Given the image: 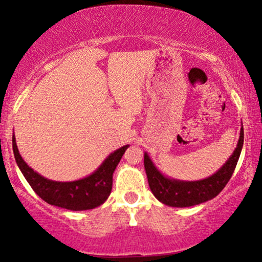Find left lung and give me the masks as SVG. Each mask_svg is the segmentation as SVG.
<instances>
[{
	"instance_id": "1",
	"label": "left lung",
	"mask_w": 262,
	"mask_h": 262,
	"mask_svg": "<svg viewBox=\"0 0 262 262\" xmlns=\"http://www.w3.org/2000/svg\"><path fill=\"white\" fill-rule=\"evenodd\" d=\"M243 146V126L239 131L237 145L223 166L206 179L194 181L178 180L164 175L144 152V168L149 187L157 200L171 207H189L213 199L230 180Z\"/></svg>"
}]
</instances>
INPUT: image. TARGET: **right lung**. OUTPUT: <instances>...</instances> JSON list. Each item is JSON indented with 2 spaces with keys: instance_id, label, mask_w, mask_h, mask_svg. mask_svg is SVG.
<instances>
[{
  "instance_id": "obj_1",
  "label": "right lung",
  "mask_w": 262,
  "mask_h": 262,
  "mask_svg": "<svg viewBox=\"0 0 262 262\" xmlns=\"http://www.w3.org/2000/svg\"><path fill=\"white\" fill-rule=\"evenodd\" d=\"M130 145L114 150L91 175L74 181H55L44 178L21 157L13 135V151L16 164L32 189L50 205L71 211L95 209L106 202L112 191L113 173Z\"/></svg>"
}]
</instances>
